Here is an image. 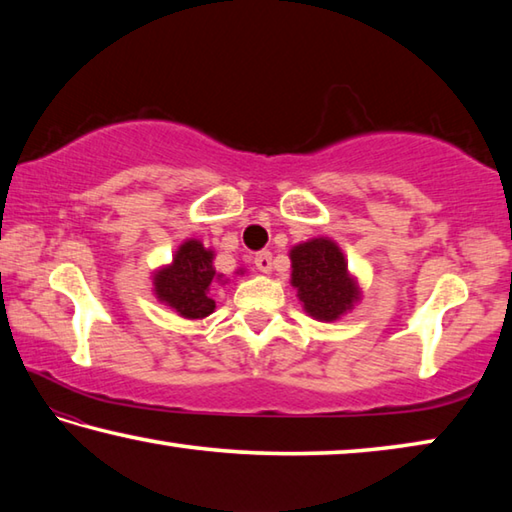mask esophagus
<instances>
[{
    "mask_svg": "<svg viewBox=\"0 0 512 512\" xmlns=\"http://www.w3.org/2000/svg\"><path fill=\"white\" fill-rule=\"evenodd\" d=\"M255 266L259 268L262 273H268L273 268V255L268 253V250H262V253L255 255Z\"/></svg>",
    "mask_w": 512,
    "mask_h": 512,
    "instance_id": "1",
    "label": "esophagus"
}]
</instances>
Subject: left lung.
Instances as JSON below:
<instances>
[{
    "instance_id": "1",
    "label": "left lung",
    "mask_w": 512,
    "mask_h": 512,
    "mask_svg": "<svg viewBox=\"0 0 512 512\" xmlns=\"http://www.w3.org/2000/svg\"><path fill=\"white\" fill-rule=\"evenodd\" d=\"M291 284L307 314L316 320H339L361 298L359 284L348 271L341 248L318 237L291 248Z\"/></svg>"
}]
</instances>
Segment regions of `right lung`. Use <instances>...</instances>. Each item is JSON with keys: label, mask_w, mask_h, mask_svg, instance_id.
Returning <instances> with one entry per match:
<instances>
[{"label": "right lung", "mask_w": 512, "mask_h": 512, "mask_svg": "<svg viewBox=\"0 0 512 512\" xmlns=\"http://www.w3.org/2000/svg\"><path fill=\"white\" fill-rule=\"evenodd\" d=\"M212 262L214 250L198 239H187L176 250L173 262L153 273L155 298L189 320L210 316L216 307L210 287L214 280H221Z\"/></svg>", "instance_id": "obj_1"}]
</instances>
